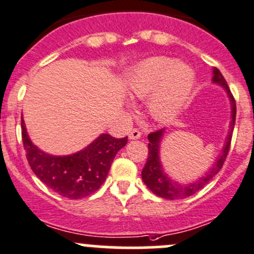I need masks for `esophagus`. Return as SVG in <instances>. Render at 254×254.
Masks as SVG:
<instances>
[{
	"label": "esophagus",
	"mask_w": 254,
	"mask_h": 254,
	"mask_svg": "<svg viewBox=\"0 0 254 254\" xmlns=\"http://www.w3.org/2000/svg\"><path fill=\"white\" fill-rule=\"evenodd\" d=\"M139 137H141V131H140L139 129L130 130V132H129L130 140H136V139H139Z\"/></svg>",
	"instance_id": "34e87169"
}]
</instances>
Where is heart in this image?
Wrapping results in <instances>:
<instances>
[{"label":"heart","mask_w":254,"mask_h":254,"mask_svg":"<svg viewBox=\"0 0 254 254\" xmlns=\"http://www.w3.org/2000/svg\"><path fill=\"white\" fill-rule=\"evenodd\" d=\"M195 76L183 63L166 56H152L137 64L127 79L130 97H148V111L156 120H168L181 111L193 89Z\"/></svg>","instance_id":"obj_1"}]
</instances>
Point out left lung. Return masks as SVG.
Returning a JSON list of instances; mask_svg holds the SVG:
<instances>
[{"mask_svg":"<svg viewBox=\"0 0 254 254\" xmlns=\"http://www.w3.org/2000/svg\"><path fill=\"white\" fill-rule=\"evenodd\" d=\"M214 77L212 81L215 83H219L220 86L224 87L226 89L227 94L230 97V101H231V125H230V131L227 135L226 143L224 146V150H222L221 155L217 157L216 162L214 163L211 170H209L205 173V176H203L201 178H199L196 182L189 184H178L177 182L171 179L170 177L166 176V173L163 172L162 165H161L160 156V142L162 139V135L165 129H160L157 131H153L151 134H148V156L147 161L145 163V167L142 168V181L143 183L147 186V188L150 189L152 193H155L156 195L161 196V198L170 199V200H175V199H184L188 198V196L193 195L196 191L200 190L201 188L206 186L217 173L220 172V170L224 166L225 160H226L227 155H229L230 151V145H231V139H232V132H234L235 127V122H236V102H235L234 96H232L231 91H230L229 86H227L226 79L224 78L222 73L217 70L216 67L214 68Z\"/></svg>","mask_w":254,"mask_h":254,"instance_id":"8db88e82","label":"left lung"}]
</instances>
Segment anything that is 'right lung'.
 <instances>
[{
    "instance_id": "obj_1",
    "label": "right lung",
    "mask_w": 254,
    "mask_h": 254,
    "mask_svg": "<svg viewBox=\"0 0 254 254\" xmlns=\"http://www.w3.org/2000/svg\"><path fill=\"white\" fill-rule=\"evenodd\" d=\"M22 140L28 163L35 176L64 198L79 199L98 190L106 181L115 155L127 142V136L115 139L102 134L84 150L70 156H51L34 146L23 119Z\"/></svg>"
}]
</instances>
